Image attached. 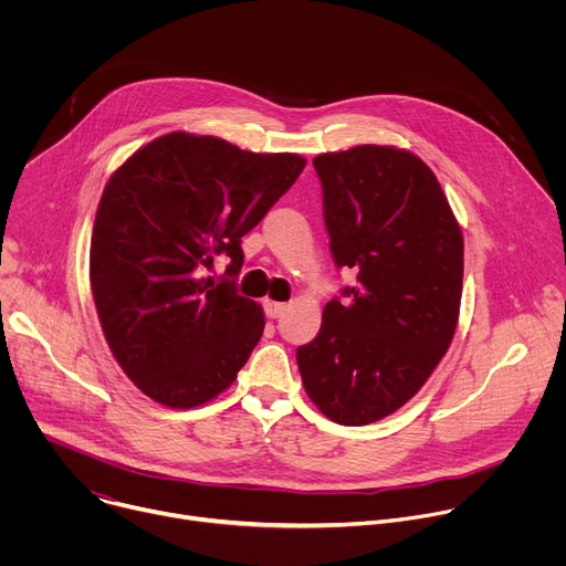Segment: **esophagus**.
I'll return each mask as SVG.
<instances>
[{"instance_id":"esophagus-1","label":"esophagus","mask_w":566,"mask_h":566,"mask_svg":"<svg viewBox=\"0 0 566 566\" xmlns=\"http://www.w3.org/2000/svg\"><path fill=\"white\" fill-rule=\"evenodd\" d=\"M284 311H286V306L280 304V302H273V300H266V302H264V313H266V317H271V319L282 317Z\"/></svg>"}]
</instances>
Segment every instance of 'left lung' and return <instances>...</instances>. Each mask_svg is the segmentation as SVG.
Listing matches in <instances>:
<instances>
[{
  "instance_id": "8db88e82",
  "label": "left lung",
  "mask_w": 566,
  "mask_h": 566,
  "mask_svg": "<svg viewBox=\"0 0 566 566\" xmlns=\"http://www.w3.org/2000/svg\"><path fill=\"white\" fill-rule=\"evenodd\" d=\"M338 269H354L297 347L308 398L340 426L389 417L423 387L459 319L463 237L434 172L389 145L313 158Z\"/></svg>"
}]
</instances>
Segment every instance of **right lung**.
<instances>
[{"mask_svg":"<svg viewBox=\"0 0 566 566\" xmlns=\"http://www.w3.org/2000/svg\"><path fill=\"white\" fill-rule=\"evenodd\" d=\"M304 166L300 154L172 132L134 151L107 181L92 234V293L114 358L160 406L212 400L260 343L264 311L234 284L241 237ZM217 254L231 258L221 283L202 275Z\"/></svg>","mask_w":566,"mask_h":566,"instance_id":"add662e5","label":"right lung"}]
</instances>
